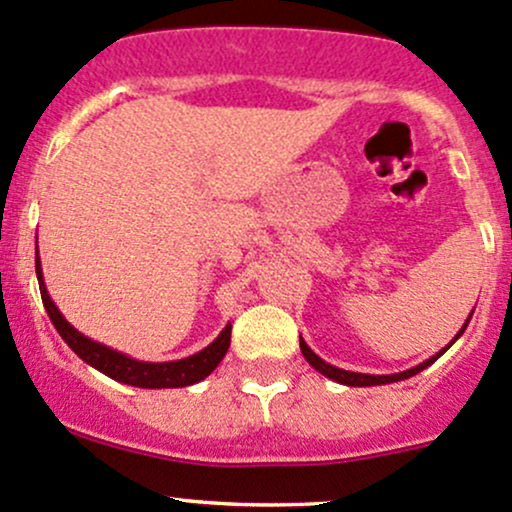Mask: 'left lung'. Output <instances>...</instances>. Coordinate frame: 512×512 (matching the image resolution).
<instances>
[{
  "label": "left lung",
  "mask_w": 512,
  "mask_h": 512,
  "mask_svg": "<svg viewBox=\"0 0 512 512\" xmlns=\"http://www.w3.org/2000/svg\"><path fill=\"white\" fill-rule=\"evenodd\" d=\"M474 308H476V306H474ZM471 316H474V311L469 313V318L464 320V325H462V328H459V333L454 335V340H449L447 347H442L440 352H435V355H432L430 359H425V362L415 364V367L406 369V372H398V374H362V372H347V369H340V367H335V364H330V362H325V359H320V357L316 355V352H313L311 347L306 345V340H303V338H299V345H301L303 357H306V362L311 364V367L316 369V372H320L323 376H328V379L338 381V384H342V386H381V384H396V381L411 379V376L420 374V372H423V369H428L430 364H435L437 359L445 355L449 347H452L454 342L462 338V333L466 330V325H469Z\"/></svg>",
  "instance_id": "8db88e82"
}]
</instances>
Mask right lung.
<instances>
[{
  "instance_id": "add662e5",
  "label": "right lung",
  "mask_w": 512,
  "mask_h": 512,
  "mask_svg": "<svg viewBox=\"0 0 512 512\" xmlns=\"http://www.w3.org/2000/svg\"><path fill=\"white\" fill-rule=\"evenodd\" d=\"M36 277L38 286H41V299L50 316V323L55 325V330H58L60 338L67 342V347H70L82 362H87L89 367L106 374L109 379L121 381V384L138 386V389H182V386L199 384V381H204L206 376L221 364V359L226 357L230 347V330H233V325L228 323L211 345L194 352V355L184 359H172V362H143V359H136L126 355V352L114 350V347L104 345V342L87 338V335L80 333L75 325L67 323V318L60 313V308L55 306L53 299H50L46 279H43L41 257L38 255Z\"/></svg>"
}]
</instances>
